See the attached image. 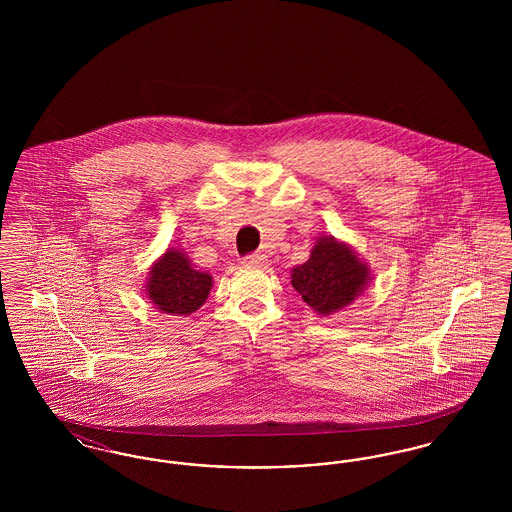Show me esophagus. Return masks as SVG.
Masks as SVG:
<instances>
[{"label":"esophagus","instance_id":"esophagus-1","mask_svg":"<svg viewBox=\"0 0 512 512\" xmlns=\"http://www.w3.org/2000/svg\"><path fill=\"white\" fill-rule=\"evenodd\" d=\"M244 263L247 267H265L268 263L267 255H265V253H261V251L251 253V255H247V257H245Z\"/></svg>","mask_w":512,"mask_h":512}]
</instances>
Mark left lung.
<instances>
[{"label":"left lung","mask_w":512,"mask_h":512,"mask_svg":"<svg viewBox=\"0 0 512 512\" xmlns=\"http://www.w3.org/2000/svg\"><path fill=\"white\" fill-rule=\"evenodd\" d=\"M370 270L334 236L318 238L307 263L292 270V286L318 315H334L365 292Z\"/></svg>","instance_id":"8db88e82"}]
</instances>
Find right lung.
I'll return each mask as SVG.
<instances>
[{
	"label": "right lung",
	"mask_w": 512,
	"mask_h": 512,
	"mask_svg": "<svg viewBox=\"0 0 512 512\" xmlns=\"http://www.w3.org/2000/svg\"><path fill=\"white\" fill-rule=\"evenodd\" d=\"M213 278L195 270L186 253L171 247L149 270L147 297L151 303L174 317L195 313L209 297Z\"/></svg>",
	"instance_id": "1"
}]
</instances>
